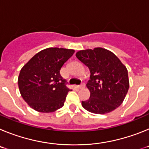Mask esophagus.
<instances>
[{
	"instance_id": "1",
	"label": "esophagus",
	"mask_w": 149,
	"mask_h": 149,
	"mask_svg": "<svg viewBox=\"0 0 149 149\" xmlns=\"http://www.w3.org/2000/svg\"><path fill=\"white\" fill-rule=\"evenodd\" d=\"M76 87L77 88V89H81V88H84L85 87V84L84 83H83V84H81V85H79V86H77Z\"/></svg>"
}]
</instances>
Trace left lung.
<instances>
[{"instance_id": "1", "label": "left lung", "mask_w": 149, "mask_h": 149, "mask_svg": "<svg viewBox=\"0 0 149 149\" xmlns=\"http://www.w3.org/2000/svg\"><path fill=\"white\" fill-rule=\"evenodd\" d=\"M76 56L90 72L86 84L90 98L82 101L83 107L93 113L105 114L120 106L128 91L129 80L127 68L119 59L102 48L80 51Z\"/></svg>"}]
</instances>
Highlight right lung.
I'll use <instances>...</instances> for the list:
<instances>
[{"instance_id":"obj_1","label":"right lung","mask_w":149,"mask_h":149,"mask_svg":"<svg viewBox=\"0 0 149 149\" xmlns=\"http://www.w3.org/2000/svg\"><path fill=\"white\" fill-rule=\"evenodd\" d=\"M74 53L72 49L46 48L34 55L21 69L18 88L31 108L51 113L64 105L71 89L60 75V69Z\"/></svg>"}]
</instances>
